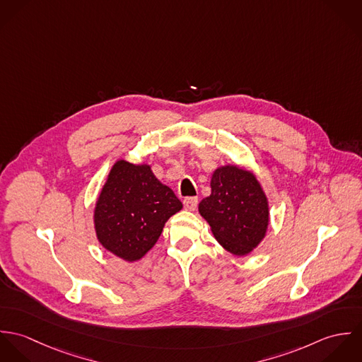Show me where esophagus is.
I'll list each match as a JSON object with an SVG mask.
<instances>
[{
    "label": "esophagus",
    "mask_w": 362,
    "mask_h": 362,
    "mask_svg": "<svg viewBox=\"0 0 362 362\" xmlns=\"http://www.w3.org/2000/svg\"><path fill=\"white\" fill-rule=\"evenodd\" d=\"M198 206V198L197 197H188L184 199V207L187 210H195Z\"/></svg>",
    "instance_id": "34e87169"
}]
</instances>
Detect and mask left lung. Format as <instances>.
Instances as JSON below:
<instances>
[{"mask_svg": "<svg viewBox=\"0 0 362 362\" xmlns=\"http://www.w3.org/2000/svg\"><path fill=\"white\" fill-rule=\"evenodd\" d=\"M210 187L211 194L199 204V213L214 238L234 255L250 254L269 224L267 201L257 178L250 171L226 165L214 171Z\"/></svg>", "mask_w": 362, "mask_h": 362, "instance_id": "left-lung-1", "label": "left lung"}]
</instances>
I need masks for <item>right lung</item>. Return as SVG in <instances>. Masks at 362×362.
<instances>
[{"label": "right lung", "instance_id": "right-lung-1", "mask_svg": "<svg viewBox=\"0 0 362 362\" xmlns=\"http://www.w3.org/2000/svg\"><path fill=\"white\" fill-rule=\"evenodd\" d=\"M182 207L149 165L119 160L111 168L95 210V227L105 250L134 262L158 240L164 223Z\"/></svg>", "mask_w": 362, "mask_h": 362}]
</instances>
